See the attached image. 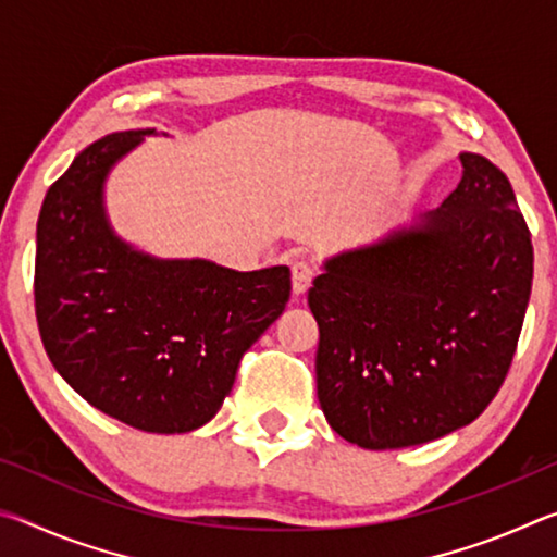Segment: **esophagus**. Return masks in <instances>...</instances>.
Wrapping results in <instances>:
<instances>
[{
    "label": "esophagus",
    "mask_w": 557,
    "mask_h": 557,
    "mask_svg": "<svg viewBox=\"0 0 557 557\" xmlns=\"http://www.w3.org/2000/svg\"><path fill=\"white\" fill-rule=\"evenodd\" d=\"M314 280V265L307 258L292 260V292L295 295H305Z\"/></svg>",
    "instance_id": "1"
}]
</instances>
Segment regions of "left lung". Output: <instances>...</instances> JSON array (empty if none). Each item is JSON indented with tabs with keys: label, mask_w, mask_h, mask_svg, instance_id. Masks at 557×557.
<instances>
[{
	"label": "left lung",
	"mask_w": 557,
	"mask_h": 557,
	"mask_svg": "<svg viewBox=\"0 0 557 557\" xmlns=\"http://www.w3.org/2000/svg\"><path fill=\"white\" fill-rule=\"evenodd\" d=\"M465 174L412 228L332 258L309 287L317 395L363 449L445 437L486 410L511 369L533 282L531 231L506 174Z\"/></svg>",
	"instance_id": "left-lung-1"
}]
</instances>
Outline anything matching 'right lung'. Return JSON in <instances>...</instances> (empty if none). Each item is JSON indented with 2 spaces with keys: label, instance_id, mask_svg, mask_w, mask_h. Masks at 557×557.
Returning <instances> with one entry per match:
<instances>
[{
  "label": "right lung",
  "instance_id": "1",
  "mask_svg": "<svg viewBox=\"0 0 557 557\" xmlns=\"http://www.w3.org/2000/svg\"><path fill=\"white\" fill-rule=\"evenodd\" d=\"M152 129L92 143L36 223L34 307L53 369L92 408L145 432H191L221 410L243 354L285 312L289 268L235 272L132 250L102 213L110 166Z\"/></svg>",
  "mask_w": 557,
  "mask_h": 557
}]
</instances>
